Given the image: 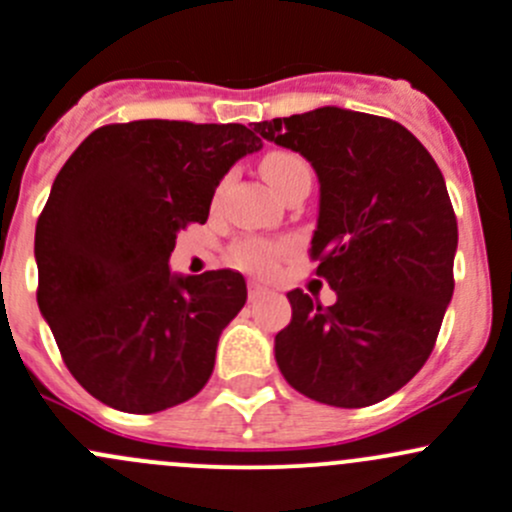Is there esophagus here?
Masks as SVG:
<instances>
[{"label": "esophagus", "mask_w": 512, "mask_h": 512, "mask_svg": "<svg viewBox=\"0 0 512 512\" xmlns=\"http://www.w3.org/2000/svg\"><path fill=\"white\" fill-rule=\"evenodd\" d=\"M265 294H270V289L262 287V284H257V282H250V287H247V297L250 299H262Z\"/></svg>", "instance_id": "obj_1"}]
</instances>
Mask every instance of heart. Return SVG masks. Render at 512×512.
I'll list each match as a JSON object with an SVG mask.
<instances>
[{
	"mask_svg": "<svg viewBox=\"0 0 512 512\" xmlns=\"http://www.w3.org/2000/svg\"><path fill=\"white\" fill-rule=\"evenodd\" d=\"M260 169L267 184H270L274 191H279V188L292 179V174H297L299 169H306V161L292 152H270L265 159H262ZM277 255H279V247L267 240L250 238V240L238 242V245L233 247V260L250 272L272 270Z\"/></svg>",
	"mask_w": 512,
	"mask_h": 512,
	"instance_id": "1",
	"label": "heart"
}]
</instances>
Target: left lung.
Here are the masks:
<instances>
[{
  "label": "left lung",
  "instance_id": "obj_1",
  "mask_svg": "<svg viewBox=\"0 0 512 512\" xmlns=\"http://www.w3.org/2000/svg\"><path fill=\"white\" fill-rule=\"evenodd\" d=\"M255 132L314 166L311 257L336 292L331 306L287 294L279 370L324 405H375L427 363L454 294L459 228L444 176L410 129L378 115L328 105L257 122Z\"/></svg>",
  "mask_w": 512,
  "mask_h": 512
}]
</instances>
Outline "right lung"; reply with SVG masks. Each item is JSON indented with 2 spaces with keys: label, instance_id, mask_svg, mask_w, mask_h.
<instances>
[{
  "label": "right lung",
  "instance_id": "obj_1",
  "mask_svg": "<svg viewBox=\"0 0 512 512\" xmlns=\"http://www.w3.org/2000/svg\"><path fill=\"white\" fill-rule=\"evenodd\" d=\"M245 125L137 120L83 139L36 223L39 309L73 378L120 412L152 414L208 383L223 328L245 306L233 270L174 274L188 223H206Z\"/></svg>",
  "mask_w": 512,
  "mask_h": 512
}]
</instances>
